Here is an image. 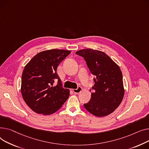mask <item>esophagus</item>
<instances>
[{"instance_id":"34e87169","label":"esophagus","mask_w":149,"mask_h":149,"mask_svg":"<svg viewBox=\"0 0 149 149\" xmlns=\"http://www.w3.org/2000/svg\"><path fill=\"white\" fill-rule=\"evenodd\" d=\"M81 91H82V88H81V87L80 86H77V88L76 89H73V93H75V94H78V93H79Z\"/></svg>"}]
</instances>
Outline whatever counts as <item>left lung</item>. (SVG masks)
<instances>
[{
	"label": "left lung",
	"mask_w": 149,
	"mask_h": 149,
	"mask_svg": "<svg viewBox=\"0 0 149 149\" xmlns=\"http://www.w3.org/2000/svg\"><path fill=\"white\" fill-rule=\"evenodd\" d=\"M76 54L86 61L93 79L90 100L84 106L96 117L107 116L120 105L125 94L123 75L119 66L104 52L91 49ZM91 91V90H90Z\"/></svg>",
	"instance_id": "1"
}]
</instances>
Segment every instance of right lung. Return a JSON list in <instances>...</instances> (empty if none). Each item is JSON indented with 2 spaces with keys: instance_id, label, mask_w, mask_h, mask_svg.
I'll return each mask as SVG.
<instances>
[{
  "instance_id": "1",
  "label": "right lung",
  "mask_w": 149,
  "mask_h": 149,
  "mask_svg": "<svg viewBox=\"0 0 149 149\" xmlns=\"http://www.w3.org/2000/svg\"><path fill=\"white\" fill-rule=\"evenodd\" d=\"M70 53L71 51L61 49L42 51L24 67L21 93L26 103L34 112L42 115L52 114L59 109L68 98L70 90L62 86L56 70Z\"/></svg>"
}]
</instances>
